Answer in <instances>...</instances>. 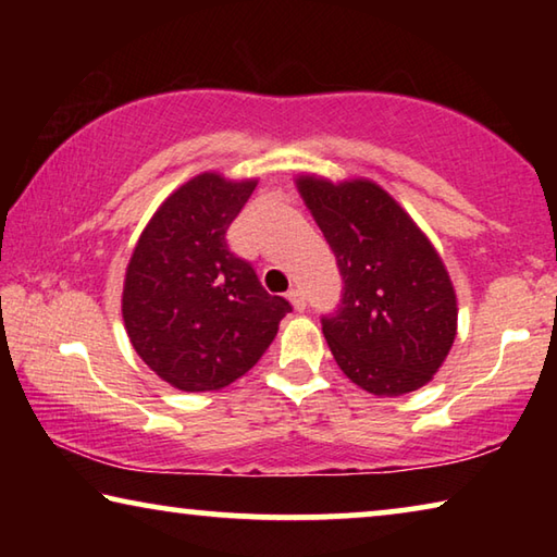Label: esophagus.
I'll return each instance as SVG.
<instances>
[{"mask_svg":"<svg viewBox=\"0 0 557 557\" xmlns=\"http://www.w3.org/2000/svg\"><path fill=\"white\" fill-rule=\"evenodd\" d=\"M287 299L292 301V307H295L297 312H305L307 309V299H305V295H301V289H289Z\"/></svg>","mask_w":557,"mask_h":557,"instance_id":"1","label":"esophagus"}]
</instances>
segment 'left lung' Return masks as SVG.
I'll list each match as a JSON object with an SVG mask.
<instances>
[{"label":"left lung","instance_id":"left-lung-1","mask_svg":"<svg viewBox=\"0 0 557 557\" xmlns=\"http://www.w3.org/2000/svg\"><path fill=\"white\" fill-rule=\"evenodd\" d=\"M295 184L344 277L338 312L322 319L338 369L379 398L428 385L457 336L455 285L435 245L371 178Z\"/></svg>","mask_w":557,"mask_h":557}]
</instances>
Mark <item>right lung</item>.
I'll list each match as a JSON object with an SVG mask.
<instances>
[{
  "mask_svg": "<svg viewBox=\"0 0 557 557\" xmlns=\"http://www.w3.org/2000/svg\"><path fill=\"white\" fill-rule=\"evenodd\" d=\"M258 178L203 172L169 194L127 262L122 319L137 356L184 393L221 391L277 336L289 301L272 297L225 231Z\"/></svg>",
  "mask_w": 557,
  "mask_h": 557,
  "instance_id": "obj_1",
  "label": "right lung"
}]
</instances>
